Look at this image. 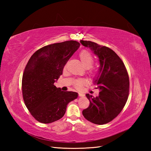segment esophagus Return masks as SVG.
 I'll list each match as a JSON object with an SVG mask.
<instances>
[{"label": "esophagus", "instance_id": "obj_1", "mask_svg": "<svg viewBox=\"0 0 151 151\" xmlns=\"http://www.w3.org/2000/svg\"><path fill=\"white\" fill-rule=\"evenodd\" d=\"M78 96L79 97H84V93H78Z\"/></svg>", "mask_w": 151, "mask_h": 151}]
</instances>
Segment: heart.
<instances>
[{
    "label": "heart",
    "instance_id": "heart-1",
    "mask_svg": "<svg viewBox=\"0 0 151 151\" xmlns=\"http://www.w3.org/2000/svg\"><path fill=\"white\" fill-rule=\"evenodd\" d=\"M79 58L81 59V61L82 62V65L84 66L86 69H88L89 67L92 66L93 64L94 60L93 58L92 55L89 52L88 50H84L81 51V52L79 54ZM86 83V81L84 79H78L76 80V81L74 83L75 87L78 89H80L82 88L83 84H84Z\"/></svg>",
    "mask_w": 151,
    "mask_h": 151
}]
</instances>
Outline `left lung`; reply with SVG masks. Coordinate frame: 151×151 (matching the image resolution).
<instances>
[{
    "mask_svg": "<svg viewBox=\"0 0 151 151\" xmlns=\"http://www.w3.org/2000/svg\"><path fill=\"white\" fill-rule=\"evenodd\" d=\"M81 43L89 48L97 56L100 67L93 79L99 95L86 96L90 105L82 111L84 117L97 124L108 123L123 110L129 93V78L123 61L113 50L90 41L81 40Z\"/></svg>",
    "mask_w": 151,
    "mask_h": 151,
    "instance_id": "8db88e82",
    "label": "left lung"
}]
</instances>
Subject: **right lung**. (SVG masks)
Returning <instances> with one entry per match:
<instances>
[{"label": "right lung", "mask_w": 151, "mask_h": 151, "mask_svg": "<svg viewBox=\"0 0 151 151\" xmlns=\"http://www.w3.org/2000/svg\"><path fill=\"white\" fill-rule=\"evenodd\" d=\"M80 45L72 40L51 44L37 50L28 60L22 75V96L28 110L40 123L60 119L67 104L78 97L76 92L61 91L54 84Z\"/></svg>", "instance_id": "1"}]
</instances>
